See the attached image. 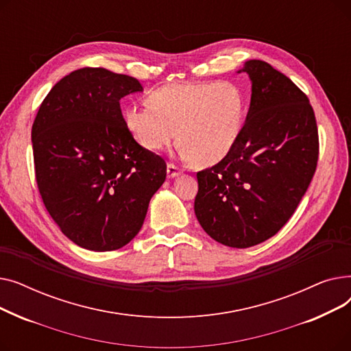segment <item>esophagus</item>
<instances>
[{
    "instance_id": "esophagus-1",
    "label": "esophagus",
    "mask_w": 351,
    "mask_h": 351,
    "mask_svg": "<svg viewBox=\"0 0 351 351\" xmlns=\"http://www.w3.org/2000/svg\"><path fill=\"white\" fill-rule=\"evenodd\" d=\"M179 173H180V169H179V168H176L175 165L168 163V166H166V175H168V178H169V179L176 178Z\"/></svg>"
}]
</instances>
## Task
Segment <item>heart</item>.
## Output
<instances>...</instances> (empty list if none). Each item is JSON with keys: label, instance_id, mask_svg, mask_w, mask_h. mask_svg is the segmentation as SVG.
<instances>
[{"label": "heart", "instance_id": "obj_1", "mask_svg": "<svg viewBox=\"0 0 351 351\" xmlns=\"http://www.w3.org/2000/svg\"><path fill=\"white\" fill-rule=\"evenodd\" d=\"M246 95L233 81L168 84L147 97V105H129L123 122L131 135L156 152L179 136V154L208 168L223 160L241 136Z\"/></svg>", "mask_w": 351, "mask_h": 351}]
</instances>
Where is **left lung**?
<instances>
[{
  "label": "left lung",
  "mask_w": 351,
  "mask_h": 351,
  "mask_svg": "<svg viewBox=\"0 0 351 351\" xmlns=\"http://www.w3.org/2000/svg\"><path fill=\"white\" fill-rule=\"evenodd\" d=\"M250 106L230 154L197 172L195 215L216 242L245 249L274 236L316 172L319 135L303 92L270 64L250 60Z\"/></svg>",
  "instance_id": "left-lung-1"
}]
</instances>
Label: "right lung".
<instances>
[{
  "label": "right lung",
  "mask_w": 351,
  "mask_h": 351,
  "mask_svg": "<svg viewBox=\"0 0 351 351\" xmlns=\"http://www.w3.org/2000/svg\"><path fill=\"white\" fill-rule=\"evenodd\" d=\"M136 78L82 68L55 84L32 125L35 178L44 205L71 242L94 252L139 233L165 160L128 131L121 98L142 92Z\"/></svg>",
  "instance_id": "obj_1"
}]
</instances>
